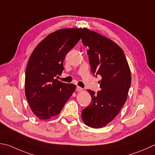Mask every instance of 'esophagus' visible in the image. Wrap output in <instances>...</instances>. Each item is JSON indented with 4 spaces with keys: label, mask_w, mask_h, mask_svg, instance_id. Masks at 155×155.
<instances>
[{
    "label": "esophagus",
    "mask_w": 155,
    "mask_h": 155,
    "mask_svg": "<svg viewBox=\"0 0 155 155\" xmlns=\"http://www.w3.org/2000/svg\"><path fill=\"white\" fill-rule=\"evenodd\" d=\"M77 91L78 92H81V91H83V89H82L81 87L78 86V87H77Z\"/></svg>",
    "instance_id": "34e87169"
}]
</instances>
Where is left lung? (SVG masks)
<instances>
[{
	"label": "left lung",
	"mask_w": 155,
	"mask_h": 155,
	"mask_svg": "<svg viewBox=\"0 0 155 155\" xmlns=\"http://www.w3.org/2000/svg\"><path fill=\"white\" fill-rule=\"evenodd\" d=\"M83 44L87 50L91 68L101 76V90L95 94L88 90L91 104L82 111V120L87 126L101 128L116 117L128 97L131 72L124 53L119 45L99 33L83 28Z\"/></svg>",
	"instance_id": "8db88e82"
}]
</instances>
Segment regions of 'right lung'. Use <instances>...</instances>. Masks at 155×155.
Instances as JSON below:
<instances>
[{"label": "right lung", "mask_w": 155, "mask_h": 155, "mask_svg": "<svg viewBox=\"0 0 155 155\" xmlns=\"http://www.w3.org/2000/svg\"><path fill=\"white\" fill-rule=\"evenodd\" d=\"M83 28L58 29L47 35L30 56L25 71V93L39 119L57 116L76 89L55 77L61 75L65 56L81 38Z\"/></svg>", "instance_id": "add662e5"}]
</instances>
